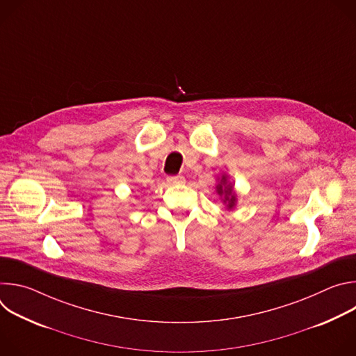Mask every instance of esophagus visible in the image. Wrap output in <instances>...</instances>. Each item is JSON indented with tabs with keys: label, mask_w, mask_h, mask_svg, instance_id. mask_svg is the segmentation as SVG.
Here are the masks:
<instances>
[{
	"label": "esophagus",
	"mask_w": 356,
	"mask_h": 356,
	"mask_svg": "<svg viewBox=\"0 0 356 356\" xmlns=\"http://www.w3.org/2000/svg\"><path fill=\"white\" fill-rule=\"evenodd\" d=\"M169 186H176V184H183L184 183V177L183 176H170L166 179Z\"/></svg>",
	"instance_id": "1"
}]
</instances>
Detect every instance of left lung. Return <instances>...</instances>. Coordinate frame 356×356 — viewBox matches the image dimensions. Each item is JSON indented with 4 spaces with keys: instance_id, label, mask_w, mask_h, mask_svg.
<instances>
[{
    "instance_id": "left-lung-1",
    "label": "left lung",
    "mask_w": 356,
    "mask_h": 356,
    "mask_svg": "<svg viewBox=\"0 0 356 356\" xmlns=\"http://www.w3.org/2000/svg\"><path fill=\"white\" fill-rule=\"evenodd\" d=\"M216 191L220 195L222 204L225 206V210L231 211L236 207L238 194L234 187V183L229 180V176L227 173H221V176L217 179Z\"/></svg>"
}]
</instances>
